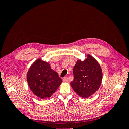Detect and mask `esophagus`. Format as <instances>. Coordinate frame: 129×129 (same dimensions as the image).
<instances>
[{
  "label": "esophagus",
  "instance_id": "34e87169",
  "mask_svg": "<svg viewBox=\"0 0 129 129\" xmlns=\"http://www.w3.org/2000/svg\"><path fill=\"white\" fill-rule=\"evenodd\" d=\"M63 81L64 82H67L68 81V79L67 77H64L63 78Z\"/></svg>",
  "mask_w": 129,
  "mask_h": 129
}]
</instances>
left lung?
Here are the masks:
<instances>
[{"label":"left lung","mask_w":129,"mask_h":129,"mask_svg":"<svg viewBox=\"0 0 129 129\" xmlns=\"http://www.w3.org/2000/svg\"><path fill=\"white\" fill-rule=\"evenodd\" d=\"M74 80L71 85L77 94L85 98L93 95L100 88L102 72L99 63L90 55L83 61L79 60L73 69Z\"/></svg>","instance_id":"8db88e82"}]
</instances>
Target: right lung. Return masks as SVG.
<instances>
[{"instance_id":"1","label":"right lung","mask_w":129,"mask_h":129,"mask_svg":"<svg viewBox=\"0 0 129 129\" xmlns=\"http://www.w3.org/2000/svg\"><path fill=\"white\" fill-rule=\"evenodd\" d=\"M27 80L34 94L41 99L50 97L55 92L62 80L47 62L39 59L31 66Z\"/></svg>"}]
</instances>
